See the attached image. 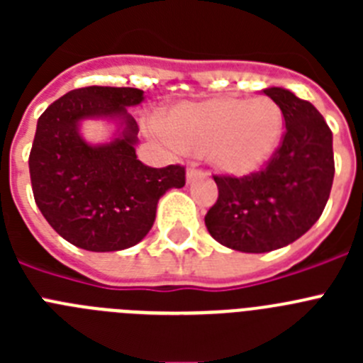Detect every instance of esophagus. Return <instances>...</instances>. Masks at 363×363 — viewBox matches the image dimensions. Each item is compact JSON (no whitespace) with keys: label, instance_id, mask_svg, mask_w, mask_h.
Returning a JSON list of instances; mask_svg holds the SVG:
<instances>
[{"label":"esophagus","instance_id":"obj_1","mask_svg":"<svg viewBox=\"0 0 363 363\" xmlns=\"http://www.w3.org/2000/svg\"><path fill=\"white\" fill-rule=\"evenodd\" d=\"M201 176H203V172L198 171V169H194V167H189V169H187V184H192L194 179L201 178Z\"/></svg>","mask_w":363,"mask_h":363}]
</instances>
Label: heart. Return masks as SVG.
<instances>
[{"label":"heart","mask_w":363,"mask_h":363,"mask_svg":"<svg viewBox=\"0 0 363 363\" xmlns=\"http://www.w3.org/2000/svg\"><path fill=\"white\" fill-rule=\"evenodd\" d=\"M172 145L205 158L218 172L245 178L274 156L284 136V111L269 96L182 101L163 114Z\"/></svg>","instance_id":"1"}]
</instances>
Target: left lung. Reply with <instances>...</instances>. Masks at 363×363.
<instances>
[{"instance_id": "left-lung-1", "label": "left lung", "mask_w": 363, "mask_h": 363, "mask_svg": "<svg viewBox=\"0 0 363 363\" xmlns=\"http://www.w3.org/2000/svg\"><path fill=\"white\" fill-rule=\"evenodd\" d=\"M284 111L280 149L262 172L214 176L218 200L205 216L209 234L240 252H271L296 242L322 216L335 178L333 133L313 104L281 86L264 89Z\"/></svg>"}]
</instances>
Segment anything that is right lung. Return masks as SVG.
Listing matches in <instances>:
<instances>
[{"mask_svg":"<svg viewBox=\"0 0 363 363\" xmlns=\"http://www.w3.org/2000/svg\"><path fill=\"white\" fill-rule=\"evenodd\" d=\"M145 99L130 86H85L56 99L38 120L28 169L34 200L50 227L92 252L123 251L147 236L160 198L185 185V169L136 158L138 123L127 108ZM115 125L108 143L82 138L85 121Z\"/></svg>","mask_w":363,"mask_h":363,"instance_id":"add662e5","label":"right lung"}]
</instances>
